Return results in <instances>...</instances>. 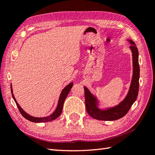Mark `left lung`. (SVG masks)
<instances>
[{
	"mask_svg": "<svg viewBox=\"0 0 155 155\" xmlns=\"http://www.w3.org/2000/svg\"><path fill=\"white\" fill-rule=\"evenodd\" d=\"M131 44L129 49L132 52L133 60V76L129 87V91L125 99L119 104L112 108L100 109L98 107V100L86 87L85 89V106L88 114L95 119L101 120H115L119 119L125 116L131 108L133 104L136 102L139 91V78H140V66L138 62V50L133 41L127 39Z\"/></svg>",
	"mask_w": 155,
	"mask_h": 155,
	"instance_id": "1",
	"label": "left lung"
}]
</instances>
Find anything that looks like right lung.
Returning a JSON list of instances; mask_svg holds the SVG:
<instances>
[{
    "label": "right lung",
    "instance_id": "add662e5",
    "mask_svg": "<svg viewBox=\"0 0 155 155\" xmlns=\"http://www.w3.org/2000/svg\"><path fill=\"white\" fill-rule=\"evenodd\" d=\"M72 85H73V83H70L68 85L64 87L61 92L60 97H59L57 108H56L55 111L53 112L51 114L45 117H35L28 114L27 112H25L24 110L21 108L20 106L18 104V103L17 102L15 98L14 97V95L13 94V89L11 85V94H12V97L13 98L14 101L15 102L18 109L19 110V112H20V113L21 114L22 116L25 118V119H26L27 120H30V121H32L34 123H45V122L51 121L53 120L56 119L61 114V112H62L64 101H65L67 95H68L69 92L70 91V89H71Z\"/></svg>",
    "mask_w": 155,
    "mask_h": 155
}]
</instances>
